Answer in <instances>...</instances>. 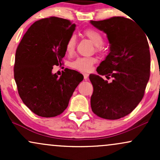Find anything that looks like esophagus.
Segmentation results:
<instances>
[{
  "instance_id": "1",
  "label": "esophagus",
  "mask_w": 160,
  "mask_h": 160,
  "mask_svg": "<svg viewBox=\"0 0 160 160\" xmlns=\"http://www.w3.org/2000/svg\"><path fill=\"white\" fill-rule=\"evenodd\" d=\"M83 77H84V79L86 80V79L88 78V77H89V74H83Z\"/></svg>"
}]
</instances>
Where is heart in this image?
<instances>
[{"label":"heart","mask_w":160,"mask_h":160,"mask_svg":"<svg viewBox=\"0 0 160 160\" xmlns=\"http://www.w3.org/2000/svg\"><path fill=\"white\" fill-rule=\"evenodd\" d=\"M83 34L89 38L96 46V50L101 49V46L104 43V37L98 31L94 28H87L83 31ZM77 40L74 34H72L68 38L65 44V50L68 54L71 55L74 52L76 47ZM96 62V58L94 57H78L71 63V68L82 72H89L92 68Z\"/></svg>","instance_id":"1"}]
</instances>
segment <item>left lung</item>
<instances>
[{
	"label": "left lung",
	"mask_w": 160,
	"mask_h": 160,
	"mask_svg": "<svg viewBox=\"0 0 160 160\" xmlns=\"http://www.w3.org/2000/svg\"><path fill=\"white\" fill-rule=\"evenodd\" d=\"M90 22L107 34L111 44L109 54L97 72L113 78L108 82L98 75H89L93 86L92 111L101 118L117 120L129 114L144 95L150 73L147 34L123 16Z\"/></svg>",
	"instance_id": "8db88e82"
}]
</instances>
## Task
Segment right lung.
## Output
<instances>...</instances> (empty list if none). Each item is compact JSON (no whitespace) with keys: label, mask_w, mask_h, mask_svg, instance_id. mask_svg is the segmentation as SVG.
<instances>
[{"label":"right lung","mask_w":160,"mask_h":160,"mask_svg":"<svg viewBox=\"0 0 160 160\" xmlns=\"http://www.w3.org/2000/svg\"><path fill=\"white\" fill-rule=\"evenodd\" d=\"M76 25L52 16L36 21L24 34L16 52L14 79L23 103L42 117L61 114L83 76L65 68L60 78L52 73L62 65L65 44Z\"/></svg>","instance_id":"right-lung-1"}]
</instances>
